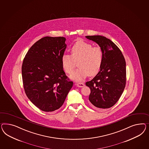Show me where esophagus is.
Returning a JSON list of instances; mask_svg holds the SVG:
<instances>
[{
	"instance_id": "esophagus-1",
	"label": "esophagus",
	"mask_w": 149,
	"mask_h": 149,
	"mask_svg": "<svg viewBox=\"0 0 149 149\" xmlns=\"http://www.w3.org/2000/svg\"><path fill=\"white\" fill-rule=\"evenodd\" d=\"M76 85L77 86H78V87L81 88L84 86V84L83 83H77Z\"/></svg>"
}]
</instances>
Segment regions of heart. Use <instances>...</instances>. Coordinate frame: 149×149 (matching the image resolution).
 I'll list each match as a JSON object with an SVG mask.
<instances>
[{
    "instance_id": "b5f03b06",
    "label": "heart",
    "mask_w": 149,
    "mask_h": 149,
    "mask_svg": "<svg viewBox=\"0 0 149 149\" xmlns=\"http://www.w3.org/2000/svg\"><path fill=\"white\" fill-rule=\"evenodd\" d=\"M71 55L64 54L61 56V64L64 71L70 74L78 63V69L73 72L71 78L74 81H83L87 76H94L101 68L103 52L100 47H93L89 43L78 41L71 49Z\"/></svg>"
}]
</instances>
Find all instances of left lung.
<instances>
[{"mask_svg":"<svg viewBox=\"0 0 149 149\" xmlns=\"http://www.w3.org/2000/svg\"><path fill=\"white\" fill-rule=\"evenodd\" d=\"M86 38L97 43L103 52L100 71L92 80L85 83L91 90L89 100L97 108H111L118 101L126 85L125 59L118 47L109 38L100 35Z\"/></svg>","mask_w":149,"mask_h":149,"instance_id":"8db88e82","label":"left lung"}]
</instances>
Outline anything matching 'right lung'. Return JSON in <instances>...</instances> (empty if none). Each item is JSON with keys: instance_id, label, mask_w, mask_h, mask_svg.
Segmentation results:
<instances>
[{"instance_id": "obj_1", "label": "right lung", "mask_w": 149, "mask_h": 149, "mask_svg": "<svg viewBox=\"0 0 149 149\" xmlns=\"http://www.w3.org/2000/svg\"><path fill=\"white\" fill-rule=\"evenodd\" d=\"M65 41L64 37L41 38L30 47L23 61L25 93L30 101L44 111L60 108L72 87L61 64Z\"/></svg>"}]
</instances>
